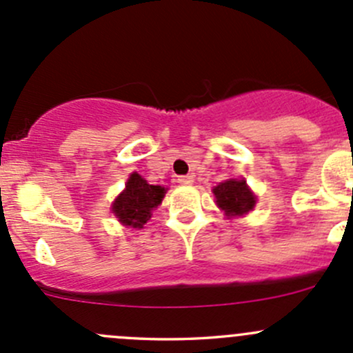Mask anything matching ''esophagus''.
Instances as JSON below:
<instances>
[{"mask_svg":"<svg viewBox=\"0 0 353 353\" xmlns=\"http://www.w3.org/2000/svg\"><path fill=\"white\" fill-rule=\"evenodd\" d=\"M193 176H190V174H188V176H179L177 177V183L179 184H191L193 183Z\"/></svg>","mask_w":353,"mask_h":353,"instance_id":"obj_1","label":"esophagus"}]
</instances>
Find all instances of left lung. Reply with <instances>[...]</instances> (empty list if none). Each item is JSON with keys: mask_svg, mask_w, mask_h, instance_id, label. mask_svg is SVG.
<instances>
[{"mask_svg": "<svg viewBox=\"0 0 353 353\" xmlns=\"http://www.w3.org/2000/svg\"><path fill=\"white\" fill-rule=\"evenodd\" d=\"M213 194L216 198V205L225 212L227 216L249 213L256 203L254 194L249 191L243 179H229L225 183H220L213 190Z\"/></svg>", "mask_w": 353, "mask_h": 353, "instance_id": "left-lung-1", "label": "left lung"}]
</instances>
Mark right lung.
<instances>
[{
    "label": "right lung",
    "instance_id": "add662e5",
    "mask_svg": "<svg viewBox=\"0 0 353 353\" xmlns=\"http://www.w3.org/2000/svg\"><path fill=\"white\" fill-rule=\"evenodd\" d=\"M165 188L148 184L140 174H131L126 190L117 196L112 205V213L121 223L133 229H141L148 222L152 210L162 203Z\"/></svg>",
    "mask_w": 353,
    "mask_h": 353
}]
</instances>
